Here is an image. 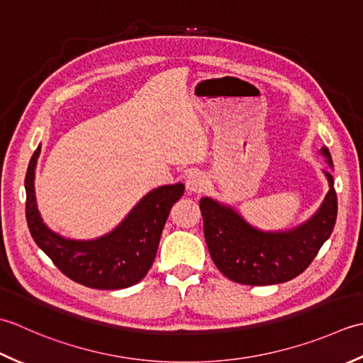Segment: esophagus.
Segmentation results:
<instances>
[{"instance_id":"1","label":"esophagus","mask_w":363,"mask_h":363,"mask_svg":"<svg viewBox=\"0 0 363 363\" xmlns=\"http://www.w3.org/2000/svg\"><path fill=\"white\" fill-rule=\"evenodd\" d=\"M205 188H206L205 174L194 171L186 177V189L189 192H196V194H199V192H202Z\"/></svg>"}]
</instances>
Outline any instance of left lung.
<instances>
[{
    "label": "left lung",
    "instance_id": "left-lung-1",
    "mask_svg": "<svg viewBox=\"0 0 363 363\" xmlns=\"http://www.w3.org/2000/svg\"><path fill=\"white\" fill-rule=\"evenodd\" d=\"M320 153L334 169L328 147ZM329 191L312 216L288 230H260L244 219L232 205L201 199L205 241L216 268L242 285H276L299 276L334 230L337 194L334 179L323 171Z\"/></svg>",
    "mask_w": 363,
    "mask_h": 363
}]
</instances>
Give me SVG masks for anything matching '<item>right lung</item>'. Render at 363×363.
<instances>
[{
  "mask_svg": "<svg viewBox=\"0 0 363 363\" xmlns=\"http://www.w3.org/2000/svg\"><path fill=\"white\" fill-rule=\"evenodd\" d=\"M37 147L29 161L26 189V220L35 244L61 272L75 282L97 290H121L145 277L157 257L158 244L169 213L184 192L183 183L152 189L133 206L113 230L94 240H72L51 230L43 223L35 201Z\"/></svg>",
  "mask_w": 363,
  "mask_h": 363,
  "instance_id": "right-lung-1",
  "label": "right lung"
}]
</instances>
